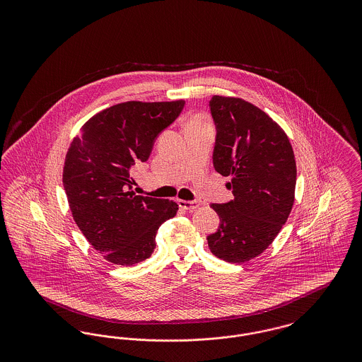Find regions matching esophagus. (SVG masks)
I'll use <instances>...</instances> for the list:
<instances>
[{
	"label": "esophagus",
	"mask_w": 362,
	"mask_h": 362,
	"mask_svg": "<svg viewBox=\"0 0 362 362\" xmlns=\"http://www.w3.org/2000/svg\"><path fill=\"white\" fill-rule=\"evenodd\" d=\"M179 206L182 209H186V210H194L198 207V202L195 201H183V199H179Z\"/></svg>",
	"instance_id": "obj_1"
}]
</instances>
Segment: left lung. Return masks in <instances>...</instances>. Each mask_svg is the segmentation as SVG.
I'll list each match as a JSON object with an SVG mask.
<instances>
[{"label": "left lung", "instance_id": "8db88e82", "mask_svg": "<svg viewBox=\"0 0 362 362\" xmlns=\"http://www.w3.org/2000/svg\"><path fill=\"white\" fill-rule=\"evenodd\" d=\"M214 168L229 176L235 199L211 204L221 224L207 236L211 254L229 263L257 258L274 241L294 202L296 160L282 127L240 98L213 96Z\"/></svg>", "mask_w": 362, "mask_h": 362}]
</instances>
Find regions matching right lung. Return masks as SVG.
I'll list each match as a JSON object with an SVG mask.
<instances>
[{
    "instance_id": "add662e5",
    "label": "right lung",
    "mask_w": 362,
    "mask_h": 362,
    "mask_svg": "<svg viewBox=\"0 0 362 362\" xmlns=\"http://www.w3.org/2000/svg\"><path fill=\"white\" fill-rule=\"evenodd\" d=\"M183 107L185 100L115 104L88 119L70 142L62 180L73 220L114 264L149 258L158 226L176 216V202L136 195L129 170L149 158L155 138Z\"/></svg>"
}]
</instances>
